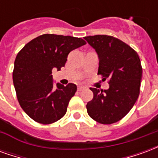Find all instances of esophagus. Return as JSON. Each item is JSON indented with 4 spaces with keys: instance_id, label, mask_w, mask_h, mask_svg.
<instances>
[{
    "instance_id": "34e87169",
    "label": "esophagus",
    "mask_w": 158,
    "mask_h": 158,
    "mask_svg": "<svg viewBox=\"0 0 158 158\" xmlns=\"http://www.w3.org/2000/svg\"><path fill=\"white\" fill-rule=\"evenodd\" d=\"M84 89H85L84 86H79V87H78V90H79V91H81V90H83Z\"/></svg>"
}]
</instances>
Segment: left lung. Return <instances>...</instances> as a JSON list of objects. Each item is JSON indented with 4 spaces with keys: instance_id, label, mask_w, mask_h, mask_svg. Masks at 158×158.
<instances>
[{
    "instance_id": "8db88e82",
    "label": "left lung",
    "mask_w": 158,
    "mask_h": 158,
    "mask_svg": "<svg viewBox=\"0 0 158 158\" xmlns=\"http://www.w3.org/2000/svg\"><path fill=\"white\" fill-rule=\"evenodd\" d=\"M85 40L98 55V74L109 79V88H90L93 99L87 103L89 116L103 124L116 123L131 110L138 99L142 68L137 52L109 35L86 36Z\"/></svg>"
}]
</instances>
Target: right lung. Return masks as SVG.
Wrapping results in <instances>:
<instances>
[{
	"label": "right lung",
	"instance_id": "right-lung-1",
	"mask_svg": "<svg viewBox=\"0 0 158 158\" xmlns=\"http://www.w3.org/2000/svg\"><path fill=\"white\" fill-rule=\"evenodd\" d=\"M81 38L45 34L18 53L12 73L17 97L23 110L35 122L49 124L65 115L77 86H64L52 79V69L64 67L69 52L85 45Z\"/></svg>",
	"mask_w": 158,
	"mask_h": 158
}]
</instances>
